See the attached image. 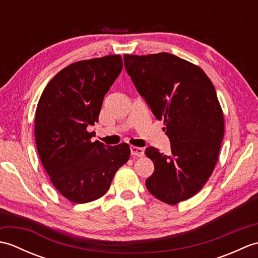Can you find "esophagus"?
<instances>
[{"mask_svg":"<svg viewBox=\"0 0 258 258\" xmlns=\"http://www.w3.org/2000/svg\"><path fill=\"white\" fill-rule=\"evenodd\" d=\"M131 154L136 157H142L144 155V150L142 149V147L131 146Z\"/></svg>","mask_w":258,"mask_h":258,"instance_id":"obj_1","label":"esophagus"}]
</instances>
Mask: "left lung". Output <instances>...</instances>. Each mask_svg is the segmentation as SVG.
I'll use <instances>...</instances> for the list:
<instances>
[{"instance_id": "8db88e82", "label": "left lung", "mask_w": 258, "mask_h": 258, "mask_svg": "<svg viewBox=\"0 0 258 258\" xmlns=\"http://www.w3.org/2000/svg\"><path fill=\"white\" fill-rule=\"evenodd\" d=\"M124 63L171 141L168 155L146 149L154 172L145 185L157 200L176 205L203 188L220 155L225 125L215 87L200 67L166 52L125 54Z\"/></svg>"}]
</instances>
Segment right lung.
<instances>
[{
  "label": "right lung",
  "instance_id": "add662e5",
  "mask_svg": "<svg viewBox=\"0 0 258 258\" xmlns=\"http://www.w3.org/2000/svg\"><path fill=\"white\" fill-rule=\"evenodd\" d=\"M123 69L120 55L83 59L54 76L38 100L34 133L43 167L58 193L76 204L98 200L130 146L92 142L87 126L98 120L103 98Z\"/></svg>",
  "mask_w": 258,
  "mask_h": 258
}]
</instances>
